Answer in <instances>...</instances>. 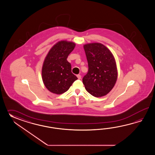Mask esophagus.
I'll return each instance as SVG.
<instances>
[{"label":"esophagus","instance_id":"34e87169","mask_svg":"<svg viewBox=\"0 0 155 155\" xmlns=\"http://www.w3.org/2000/svg\"><path fill=\"white\" fill-rule=\"evenodd\" d=\"M76 76L78 77V79H81V75H76Z\"/></svg>","mask_w":155,"mask_h":155}]
</instances>
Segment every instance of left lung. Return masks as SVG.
Wrapping results in <instances>:
<instances>
[{
	"label": "left lung",
	"instance_id": "left-lung-1",
	"mask_svg": "<svg viewBox=\"0 0 155 155\" xmlns=\"http://www.w3.org/2000/svg\"><path fill=\"white\" fill-rule=\"evenodd\" d=\"M84 49L88 63V73L82 79L87 92L99 97L113 89L117 79L115 59L110 50L101 43H87Z\"/></svg>",
	"mask_w": 155,
	"mask_h": 155
}]
</instances>
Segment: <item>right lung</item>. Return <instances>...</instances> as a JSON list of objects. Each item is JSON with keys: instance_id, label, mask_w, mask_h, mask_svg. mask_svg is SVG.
Returning a JSON list of instances; mask_svg holds the SVG:
<instances>
[{"instance_id": "right-lung-1", "label": "right lung", "mask_w": 155, "mask_h": 155, "mask_svg": "<svg viewBox=\"0 0 155 155\" xmlns=\"http://www.w3.org/2000/svg\"><path fill=\"white\" fill-rule=\"evenodd\" d=\"M75 43L61 40L53 45L43 62V83L50 92L60 95L67 91L78 79L71 73V64L67 58L75 47Z\"/></svg>"}]
</instances>
